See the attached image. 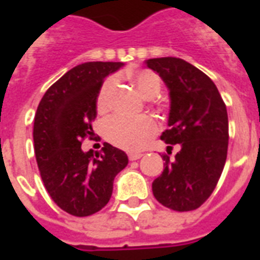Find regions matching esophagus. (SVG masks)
<instances>
[{
  "instance_id": "esophagus-1",
  "label": "esophagus",
  "mask_w": 260,
  "mask_h": 260,
  "mask_svg": "<svg viewBox=\"0 0 260 260\" xmlns=\"http://www.w3.org/2000/svg\"><path fill=\"white\" fill-rule=\"evenodd\" d=\"M142 156H143V154H139V152H131V154L128 155L129 160H138V159H140Z\"/></svg>"
}]
</instances>
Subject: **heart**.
I'll use <instances>...</instances> for the list:
<instances>
[{
  "mask_svg": "<svg viewBox=\"0 0 260 260\" xmlns=\"http://www.w3.org/2000/svg\"><path fill=\"white\" fill-rule=\"evenodd\" d=\"M139 91L147 98L155 97L160 91L162 81L154 71L142 69L129 75ZM116 89V79L108 78L102 83L97 95V108L100 112L109 109ZM159 132L158 122L151 116L128 117L122 114H114L104 122L105 138L113 146L126 151L143 150L147 143Z\"/></svg>",
  "mask_w": 260,
  "mask_h": 260,
  "instance_id": "b5f03b06",
  "label": "heart"
}]
</instances>
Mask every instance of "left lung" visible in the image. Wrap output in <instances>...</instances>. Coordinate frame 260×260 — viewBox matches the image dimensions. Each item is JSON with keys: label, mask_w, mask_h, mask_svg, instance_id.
<instances>
[{"label": "left lung", "mask_w": 260, "mask_h": 260, "mask_svg": "<svg viewBox=\"0 0 260 260\" xmlns=\"http://www.w3.org/2000/svg\"><path fill=\"white\" fill-rule=\"evenodd\" d=\"M147 66L170 89V129L167 144H179L171 160L163 154L165 170L152 182V193L163 206L177 212L200 208L213 193L224 170L228 151V114L213 81L179 58H155ZM173 146L167 153L171 154Z\"/></svg>", "instance_id": "left-lung-1"}]
</instances>
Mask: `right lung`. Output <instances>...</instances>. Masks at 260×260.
I'll list each match as a JSON object with an SVG mask.
<instances>
[{
  "label": "right lung",
  "instance_id": "1",
  "mask_svg": "<svg viewBox=\"0 0 260 260\" xmlns=\"http://www.w3.org/2000/svg\"><path fill=\"white\" fill-rule=\"evenodd\" d=\"M121 62H89L75 66L50 86L34 122L35 155L52 201L67 213L86 217L109 202L114 177L128 165L124 151L104 143L100 152H83L93 139L97 95L104 79Z\"/></svg>",
  "mask_w": 260,
  "mask_h": 260
}]
</instances>
